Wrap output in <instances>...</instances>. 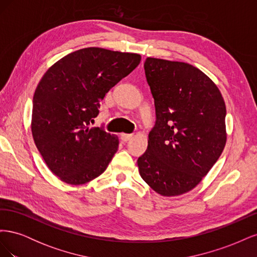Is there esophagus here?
<instances>
[{"mask_svg":"<svg viewBox=\"0 0 257 257\" xmlns=\"http://www.w3.org/2000/svg\"><path fill=\"white\" fill-rule=\"evenodd\" d=\"M132 138H133V135L132 134H121V139L123 142H128Z\"/></svg>","mask_w":257,"mask_h":257,"instance_id":"esophagus-1","label":"esophagus"}]
</instances>
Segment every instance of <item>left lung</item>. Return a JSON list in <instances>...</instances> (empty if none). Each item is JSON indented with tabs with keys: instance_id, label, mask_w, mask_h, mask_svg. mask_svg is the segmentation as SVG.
Here are the masks:
<instances>
[{
	"instance_id": "obj_1",
	"label": "left lung",
	"mask_w": 257,
	"mask_h": 257,
	"mask_svg": "<svg viewBox=\"0 0 257 257\" xmlns=\"http://www.w3.org/2000/svg\"><path fill=\"white\" fill-rule=\"evenodd\" d=\"M146 78L157 121L139 174L162 196H178L203 180L226 144V107L209 77L184 62L147 58Z\"/></svg>"
}]
</instances>
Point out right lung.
Masks as SVG:
<instances>
[{
  "instance_id": "add662e5",
  "label": "right lung",
  "mask_w": 257,
  "mask_h": 257,
  "mask_svg": "<svg viewBox=\"0 0 257 257\" xmlns=\"http://www.w3.org/2000/svg\"><path fill=\"white\" fill-rule=\"evenodd\" d=\"M137 53L83 48L48 68L33 97L32 135L51 172L79 185L102 175L118 150V136L90 128L106 93L141 63Z\"/></svg>"
}]
</instances>
